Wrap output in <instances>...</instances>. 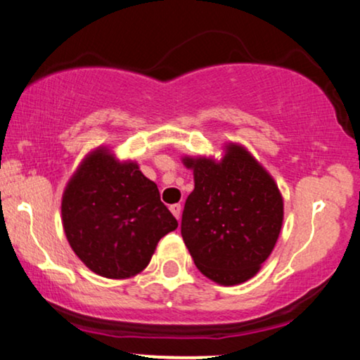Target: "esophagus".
Listing matches in <instances>:
<instances>
[{"mask_svg": "<svg viewBox=\"0 0 360 360\" xmlns=\"http://www.w3.org/2000/svg\"><path fill=\"white\" fill-rule=\"evenodd\" d=\"M169 210L173 212V215L176 217V219H181V204H173L169 207Z\"/></svg>", "mask_w": 360, "mask_h": 360, "instance_id": "34e87169", "label": "esophagus"}]
</instances>
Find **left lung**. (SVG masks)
<instances>
[{"instance_id":"left-lung-1","label":"left lung","mask_w":360,"mask_h":360,"mask_svg":"<svg viewBox=\"0 0 360 360\" xmlns=\"http://www.w3.org/2000/svg\"><path fill=\"white\" fill-rule=\"evenodd\" d=\"M194 171L181 235L197 269L220 285L257 274L282 229L283 200L272 176L245 146L230 143L225 156L182 158Z\"/></svg>"}]
</instances>
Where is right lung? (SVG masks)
Segmentation results:
<instances>
[{
    "instance_id": "obj_1",
    "label": "right lung",
    "mask_w": 360,
    "mask_h": 360,
    "mask_svg": "<svg viewBox=\"0 0 360 360\" xmlns=\"http://www.w3.org/2000/svg\"><path fill=\"white\" fill-rule=\"evenodd\" d=\"M62 220L75 255L108 279L143 271L161 238L178 229L155 182L104 146L86 156L65 187Z\"/></svg>"
}]
</instances>
